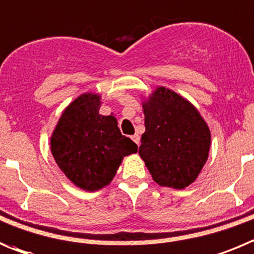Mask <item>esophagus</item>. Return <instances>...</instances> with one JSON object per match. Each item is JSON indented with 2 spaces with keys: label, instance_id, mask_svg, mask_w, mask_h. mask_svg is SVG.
<instances>
[{
  "label": "esophagus",
  "instance_id": "1",
  "mask_svg": "<svg viewBox=\"0 0 254 254\" xmlns=\"http://www.w3.org/2000/svg\"><path fill=\"white\" fill-rule=\"evenodd\" d=\"M131 138H132V141H133L134 143H136L137 146H138V144H139V136H138V134H133V136H132Z\"/></svg>",
  "mask_w": 254,
  "mask_h": 254
}]
</instances>
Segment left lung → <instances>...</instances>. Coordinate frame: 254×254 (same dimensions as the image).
I'll list each match as a JSON object with an SVG mask.
<instances>
[{
    "label": "left lung",
    "mask_w": 254,
    "mask_h": 254,
    "mask_svg": "<svg viewBox=\"0 0 254 254\" xmlns=\"http://www.w3.org/2000/svg\"><path fill=\"white\" fill-rule=\"evenodd\" d=\"M143 112L146 132L138 153L154 182L178 190L190 186L208 158L207 123L187 100L165 87L143 103Z\"/></svg>",
    "instance_id": "obj_1"
}]
</instances>
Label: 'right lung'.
<instances>
[{"label":"right lung","instance_id":"1","mask_svg":"<svg viewBox=\"0 0 254 254\" xmlns=\"http://www.w3.org/2000/svg\"><path fill=\"white\" fill-rule=\"evenodd\" d=\"M100 96H79L62 113L51 138L59 167L84 190L107 186L123 157L137 152V144L121 133L117 120L100 115Z\"/></svg>","mask_w":254,"mask_h":254}]
</instances>
